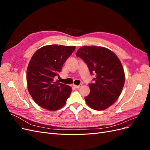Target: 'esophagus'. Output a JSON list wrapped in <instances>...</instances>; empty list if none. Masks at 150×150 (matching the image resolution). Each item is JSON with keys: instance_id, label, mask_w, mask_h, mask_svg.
I'll list each match as a JSON object with an SVG mask.
<instances>
[{"instance_id": "1", "label": "esophagus", "mask_w": 150, "mask_h": 150, "mask_svg": "<svg viewBox=\"0 0 150 150\" xmlns=\"http://www.w3.org/2000/svg\"><path fill=\"white\" fill-rule=\"evenodd\" d=\"M73 87H74L75 88H77V89H78V88H79L80 87H81V84H80V85H78V86H77V85H73Z\"/></svg>"}]
</instances>
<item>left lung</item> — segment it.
I'll return each mask as SVG.
<instances>
[{"mask_svg": "<svg viewBox=\"0 0 150 150\" xmlns=\"http://www.w3.org/2000/svg\"><path fill=\"white\" fill-rule=\"evenodd\" d=\"M76 55L87 64L91 74L96 73L94 83L89 84L90 93L85 97L88 105L101 111L111 106L123 88L125 76L123 67L116 54L103 47L83 46Z\"/></svg>", "mask_w": 150, "mask_h": 150, "instance_id": "1", "label": "left lung"}]
</instances>
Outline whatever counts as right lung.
<instances>
[{
  "instance_id": "right-lung-1",
  "label": "right lung",
  "mask_w": 150,
  "mask_h": 150,
  "mask_svg": "<svg viewBox=\"0 0 150 150\" xmlns=\"http://www.w3.org/2000/svg\"><path fill=\"white\" fill-rule=\"evenodd\" d=\"M75 46L49 45L38 49L27 69V83L31 97L39 106L56 111L65 105L72 89L54 80Z\"/></svg>"
}]
</instances>
